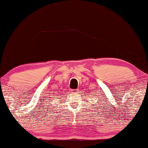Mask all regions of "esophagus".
<instances>
[{"mask_svg": "<svg viewBox=\"0 0 148 148\" xmlns=\"http://www.w3.org/2000/svg\"><path fill=\"white\" fill-rule=\"evenodd\" d=\"M78 89H71V92H78Z\"/></svg>", "mask_w": 148, "mask_h": 148, "instance_id": "obj_1", "label": "esophagus"}]
</instances>
